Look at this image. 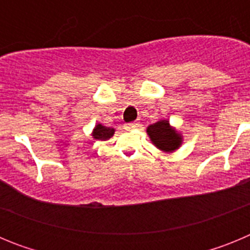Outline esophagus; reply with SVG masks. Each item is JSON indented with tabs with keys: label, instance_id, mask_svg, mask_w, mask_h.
Listing matches in <instances>:
<instances>
[{
	"label": "esophagus",
	"instance_id": "obj_1",
	"mask_svg": "<svg viewBox=\"0 0 250 250\" xmlns=\"http://www.w3.org/2000/svg\"><path fill=\"white\" fill-rule=\"evenodd\" d=\"M136 127H139V124L138 123H129V124H126V129L131 130V129H136Z\"/></svg>",
	"mask_w": 250,
	"mask_h": 250
}]
</instances>
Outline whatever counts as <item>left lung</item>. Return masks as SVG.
<instances>
[{"mask_svg":"<svg viewBox=\"0 0 250 250\" xmlns=\"http://www.w3.org/2000/svg\"><path fill=\"white\" fill-rule=\"evenodd\" d=\"M146 131L152 143L164 151H174L182 144V138L176 134L175 130L170 127L167 120L152 124L147 127Z\"/></svg>","mask_w":250,"mask_h":250,"instance_id":"8db88e82","label":"left lung"}]
</instances>
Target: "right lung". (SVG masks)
I'll list each match as a JSON object with an SVG mask.
<instances>
[{"instance_id": "1", "label": "right lung", "mask_w": 250, "mask_h": 250, "mask_svg": "<svg viewBox=\"0 0 250 250\" xmlns=\"http://www.w3.org/2000/svg\"><path fill=\"white\" fill-rule=\"evenodd\" d=\"M112 135H114V129H112V127L103 126L101 124L96 125L94 129V132H92V136H94L95 139H98V140H101V141L107 140V139L111 138Z\"/></svg>"}]
</instances>
